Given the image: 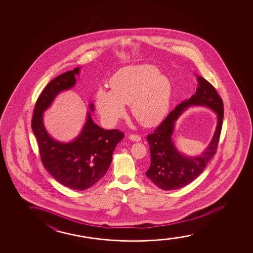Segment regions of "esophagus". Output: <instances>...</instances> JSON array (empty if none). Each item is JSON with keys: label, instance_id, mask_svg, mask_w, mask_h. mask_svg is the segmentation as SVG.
Segmentation results:
<instances>
[{"label": "esophagus", "instance_id": "1", "mask_svg": "<svg viewBox=\"0 0 253 253\" xmlns=\"http://www.w3.org/2000/svg\"><path fill=\"white\" fill-rule=\"evenodd\" d=\"M128 138H129V140L133 141V142H140L141 141V136L138 135H135V134H131V135H128Z\"/></svg>", "mask_w": 253, "mask_h": 253}]
</instances>
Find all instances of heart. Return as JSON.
Listing matches in <instances>:
<instances>
[{
	"mask_svg": "<svg viewBox=\"0 0 253 253\" xmlns=\"http://www.w3.org/2000/svg\"><path fill=\"white\" fill-rule=\"evenodd\" d=\"M111 90L99 88L96 106L108 125H115L130 104L132 115L142 125L161 121L169 110L173 87L169 79L152 65L126 66L110 80Z\"/></svg>",
	"mask_w": 253,
	"mask_h": 253,
	"instance_id": "obj_1",
	"label": "heart"
}]
</instances>
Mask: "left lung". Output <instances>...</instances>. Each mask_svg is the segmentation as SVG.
I'll list each match as a JSON object with an SVG mask.
<instances>
[{
    "label": "left lung",
    "instance_id": "1",
    "mask_svg": "<svg viewBox=\"0 0 253 253\" xmlns=\"http://www.w3.org/2000/svg\"><path fill=\"white\" fill-rule=\"evenodd\" d=\"M198 85L192 97L178 104L152 134L147 136L151 164L146 175L163 190H175L195 180L214 156L221 133L224 105L217 90L208 80L197 76ZM192 105L207 106L218 116V125L211 144L201 156L189 158L180 154L171 141L174 124L182 112Z\"/></svg>",
    "mask_w": 253,
    "mask_h": 253
}]
</instances>
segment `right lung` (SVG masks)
Returning <instances> with one entry per match:
<instances>
[{
	"mask_svg": "<svg viewBox=\"0 0 253 253\" xmlns=\"http://www.w3.org/2000/svg\"><path fill=\"white\" fill-rule=\"evenodd\" d=\"M80 67L56 77L42 90L35 104L32 129L45 169L55 180L73 190H85L97 183L111 165L116 146L125 137L118 129L105 130L96 125L90 112L82 131L73 142H59L52 139L43 124V112L56 96L76 84ZM94 111L93 104H90Z\"/></svg>",
	"mask_w": 253,
	"mask_h": 253,
	"instance_id": "1",
	"label": "right lung"
}]
</instances>
